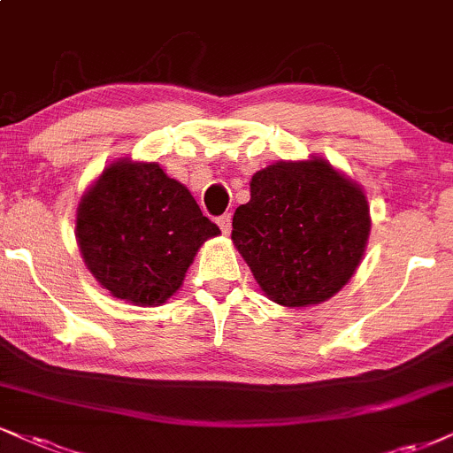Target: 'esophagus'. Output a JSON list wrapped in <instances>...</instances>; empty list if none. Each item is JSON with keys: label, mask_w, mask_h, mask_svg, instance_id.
Returning <instances> with one entry per match:
<instances>
[{"label": "esophagus", "mask_w": 453, "mask_h": 453, "mask_svg": "<svg viewBox=\"0 0 453 453\" xmlns=\"http://www.w3.org/2000/svg\"><path fill=\"white\" fill-rule=\"evenodd\" d=\"M218 226L222 228V233H225V235H228V233H231V226H233L231 214H222L220 218H218Z\"/></svg>", "instance_id": "1"}]
</instances>
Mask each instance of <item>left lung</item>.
I'll return each mask as SVG.
<instances>
[{
    "label": "left lung",
    "mask_w": 453,
    "mask_h": 453,
    "mask_svg": "<svg viewBox=\"0 0 453 453\" xmlns=\"http://www.w3.org/2000/svg\"><path fill=\"white\" fill-rule=\"evenodd\" d=\"M231 239L262 292L283 306L319 304L359 266L370 208L326 159L279 161L256 172Z\"/></svg>",
    "instance_id": "obj_1"
}]
</instances>
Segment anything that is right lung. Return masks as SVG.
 I'll return each mask as SVG.
<instances>
[{"mask_svg": "<svg viewBox=\"0 0 453 453\" xmlns=\"http://www.w3.org/2000/svg\"><path fill=\"white\" fill-rule=\"evenodd\" d=\"M218 233L188 188L157 164H113L77 210L88 269L115 298L142 306L165 303L201 243Z\"/></svg>", "mask_w": 453, "mask_h": 453, "instance_id": "obj_1", "label": "right lung"}]
</instances>
